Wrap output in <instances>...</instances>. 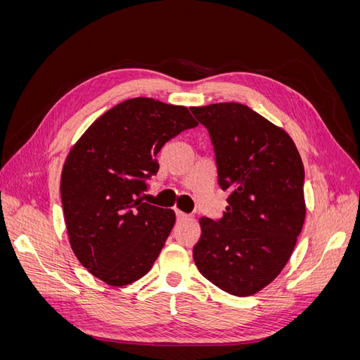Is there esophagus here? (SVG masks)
<instances>
[{"instance_id":"obj_1","label":"esophagus","mask_w":360,"mask_h":360,"mask_svg":"<svg viewBox=\"0 0 360 360\" xmlns=\"http://www.w3.org/2000/svg\"><path fill=\"white\" fill-rule=\"evenodd\" d=\"M176 214H177L179 219H186V217H188V214H186V213L181 212V210H179V209H176Z\"/></svg>"}]
</instances>
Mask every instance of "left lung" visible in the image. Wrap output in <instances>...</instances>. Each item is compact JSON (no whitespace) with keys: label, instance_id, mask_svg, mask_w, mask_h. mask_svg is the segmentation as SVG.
I'll return each mask as SVG.
<instances>
[{"label":"left lung","instance_id":"left-lung-1","mask_svg":"<svg viewBox=\"0 0 360 360\" xmlns=\"http://www.w3.org/2000/svg\"><path fill=\"white\" fill-rule=\"evenodd\" d=\"M214 147L217 179L230 191L224 217H201L193 259L233 296H252L285 267L307 214L303 162L291 136L242 103L192 106Z\"/></svg>","mask_w":360,"mask_h":360}]
</instances>
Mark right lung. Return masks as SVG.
Masks as SVG:
<instances>
[{"mask_svg":"<svg viewBox=\"0 0 360 360\" xmlns=\"http://www.w3.org/2000/svg\"><path fill=\"white\" fill-rule=\"evenodd\" d=\"M195 126L186 106L135 97L102 114L69 151L60 184L69 242L108 285L132 284L155 264L176 213L141 195L163 144Z\"/></svg>","mask_w":360,"mask_h":360,"instance_id":"1","label":"right lung"}]
</instances>
